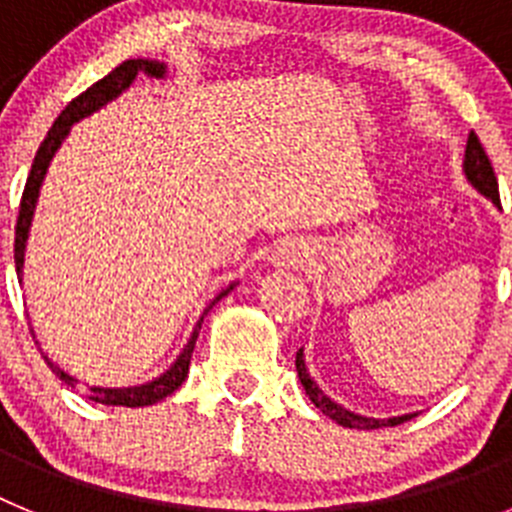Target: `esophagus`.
Returning <instances> with one entry per match:
<instances>
[{
    "instance_id": "obj_1",
    "label": "esophagus",
    "mask_w": 512,
    "mask_h": 512,
    "mask_svg": "<svg viewBox=\"0 0 512 512\" xmlns=\"http://www.w3.org/2000/svg\"><path fill=\"white\" fill-rule=\"evenodd\" d=\"M310 259V251H307L305 243L300 238H287V241L279 243L274 248V256H271V264L274 266H302Z\"/></svg>"
}]
</instances>
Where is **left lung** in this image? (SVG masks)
Listing matches in <instances>:
<instances>
[{"label":"left lung","mask_w":512,"mask_h":512,"mask_svg":"<svg viewBox=\"0 0 512 512\" xmlns=\"http://www.w3.org/2000/svg\"><path fill=\"white\" fill-rule=\"evenodd\" d=\"M464 176H467V182L477 189L479 194H485L487 200H492V205L500 207V192H497V179L495 171H492L490 158H487L485 148L479 143V138L474 133H469L467 140V151H464ZM297 377H300L302 387H305V395L310 397L312 405L320 410L323 415H328L330 420H336L338 425L343 428H356V431H374V428H390V425H400L405 420L415 418V413H405V415H395V418H369V415H359L354 410L343 408L338 405L336 400H330L323 390L318 387V382L310 377L305 364V351H297Z\"/></svg>","instance_id":"1"}]
</instances>
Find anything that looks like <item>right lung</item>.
<instances>
[{
	"label": "right lung",
	"mask_w": 512,
	"mask_h": 512,
	"mask_svg": "<svg viewBox=\"0 0 512 512\" xmlns=\"http://www.w3.org/2000/svg\"><path fill=\"white\" fill-rule=\"evenodd\" d=\"M138 74H151L156 76V79H161V76H166V63L148 61V58H130V61H122L117 69H112L104 79H99L97 84H92L87 92H81L79 97L71 99V102L66 104V110L56 117V122H53V128L48 130L43 143H40L38 153H35L33 169H30V176H27V182H25V192H22V202H20V215H17V225H15V266H17V279H20V284H22V266H25V246H27V235H30V223H33L40 187H43V179L45 174H48V166H51L53 156H56V151L61 148L63 140H66V135L71 133V125H74V122L94 115L97 110H102L104 104L120 97L125 89H130V84H133ZM235 284L238 282L228 284V287H225L223 292H220V295L205 307V312H202L197 325H194L187 346L179 351L176 361L166 369L164 374H158L156 379H151V382L146 384H133V387H97V384H94V387H89L87 390L89 400L102 402V405H117V408H146V405H156L158 400H164V397H169L171 392L179 390L189 374V361H192L194 343H197V336H200L202 320H205V315L212 310L215 302H220L228 292H233ZM45 361H48V366L56 372V377L61 379V382H66L69 387H76V384H79V379L71 377L69 372H63L61 366L53 364L48 356H45Z\"/></svg>",
	"instance_id": "obj_1"
}]
</instances>
